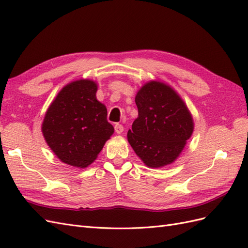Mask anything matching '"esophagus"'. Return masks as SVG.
<instances>
[{
    "label": "esophagus",
    "mask_w": 248,
    "mask_h": 248,
    "mask_svg": "<svg viewBox=\"0 0 248 248\" xmlns=\"http://www.w3.org/2000/svg\"><path fill=\"white\" fill-rule=\"evenodd\" d=\"M114 130H115V132H116L117 134H122V133L124 132V126H123V124H116L114 125Z\"/></svg>",
    "instance_id": "obj_1"
}]
</instances>
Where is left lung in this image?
I'll return each mask as SVG.
<instances>
[{
    "mask_svg": "<svg viewBox=\"0 0 248 248\" xmlns=\"http://www.w3.org/2000/svg\"><path fill=\"white\" fill-rule=\"evenodd\" d=\"M135 102L138 117L128 132L133 150L150 167L172 163L193 132L185 103L173 89L157 81L145 84Z\"/></svg>",
    "mask_w": 248,
    "mask_h": 248,
    "instance_id": "8db88e82",
    "label": "left lung"
}]
</instances>
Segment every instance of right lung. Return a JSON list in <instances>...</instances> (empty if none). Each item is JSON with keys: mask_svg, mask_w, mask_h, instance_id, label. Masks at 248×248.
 Wrapping results in <instances>:
<instances>
[{"mask_svg": "<svg viewBox=\"0 0 248 248\" xmlns=\"http://www.w3.org/2000/svg\"><path fill=\"white\" fill-rule=\"evenodd\" d=\"M96 84L90 80L66 85L49 106L42 123L46 143L68 165H90L114 132L107 120V109L96 100Z\"/></svg>", "mask_w": 248, "mask_h": 248, "instance_id": "obj_1", "label": "right lung"}]
</instances>
